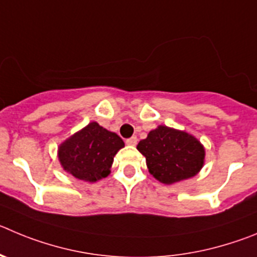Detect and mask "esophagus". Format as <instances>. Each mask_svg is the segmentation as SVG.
I'll return each instance as SVG.
<instances>
[{"instance_id":"obj_1","label":"esophagus","mask_w":257,"mask_h":257,"mask_svg":"<svg viewBox=\"0 0 257 257\" xmlns=\"http://www.w3.org/2000/svg\"><path fill=\"white\" fill-rule=\"evenodd\" d=\"M126 144L130 145V147H135V145L138 144V138H136V136H133V138L127 139Z\"/></svg>"}]
</instances>
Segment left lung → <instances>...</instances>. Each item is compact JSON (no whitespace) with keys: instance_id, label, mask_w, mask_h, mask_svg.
<instances>
[{"instance_id":"8db88e82","label":"left lung","mask_w":257,"mask_h":257,"mask_svg":"<svg viewBox=\"0 0 257 257\" xmlns=\"http://www.w3.org/2000/svg\"><path fill=\"white\" fill-rule=\"evenodd\" d=\"M149 173L164 185L192 178L205 162V148L191 134L159 126L138 144Z\"/></svg>"}]
</instances>
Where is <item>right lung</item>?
Segmentation results:
<instances>
[{"instance_id": "add662e5", "label": "right lung", "mask_w": 257, "mask_h": 257, "mask_svg": "<svg viewBox=\"0 0 257 257\" xmlns=\"http://www.w3.org/2000/svg\"><path fill=\"white\" fill-rule=\"evenodd\" d=\"M123 147L116 133L90 122L61 143L57 155L67 173L85 182H96L109 175L113 158Z\"/></svg>"}]
</instances>
